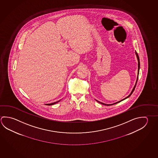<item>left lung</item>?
<instances>
[{"label": "left lung", "instance_id": "1", "mask_svg": "<svg viewBox=\"0 0 158 158\" xmlns=\"http://www.w3.org/2000/svg\"><path fill=\"white\" fill-rule=\"evenodd\" d=\"M136 56V57H137V59H138V77H137V79H136V81L135 84V85L134 86V88H133V90H132V91L131 92V93H130L127 97H126L124 99H123L121 100L120 101H119V102H115V103H114V104H104V103H102V102H100L99 101H98L97 100L98 102H99L100 104H103V105H107V106H109V105H114V104H115L116 103H118V102H122L123 100H124L126 99L127 98H129V97H130V95L132 94V93H133V91H134V89L135 88L136 85V83H137V81H138V76H139V69H140V61H139V58L138 54V53H136L135 52Z\"/></svg>", "mask_w": 158, "mask_h": 158}]
</instances>
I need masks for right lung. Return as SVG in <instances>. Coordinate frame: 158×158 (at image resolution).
Here are the masks:
<instances>
[{
	"label": "right lung",
	"instance_id": "obj_1",
	"mask_svg": "<svg viewBox=\"0 0 158 158\" xmlns=\"http://www.w3.org/2000/svg\"><path fill=\"white\" fill-rule=\"evenodd\" d=\"M60 100H59V101H58V102H53V103H50V104H47V105H53V104H56V103H57V102H59Z\"/></svg>",
	"mask_w": 158,
	"mask_h": 158
}]
</instances>
